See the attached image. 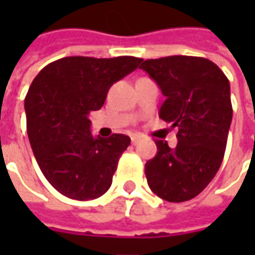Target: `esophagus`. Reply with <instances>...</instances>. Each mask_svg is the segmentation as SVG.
I'll use <instances>...</instances> for the list:
<instances>
[{
    "label": "esophagus",
    "instance_id": "34e87169",
    "mask_svg": "<svg viewBox=\"0 0 255 255\" xmlns=\"http://www.w3.org/2000/svg\"><path fill=\"white\" fill-rule=\"evenodd\" d=\"M130 140H132L133 144H137V143H139V140H140V139H139L137 136H132V137H130Z\"/></svg>",
    "mask_w": 255,
    "mask_h": 255
}]
</instances>
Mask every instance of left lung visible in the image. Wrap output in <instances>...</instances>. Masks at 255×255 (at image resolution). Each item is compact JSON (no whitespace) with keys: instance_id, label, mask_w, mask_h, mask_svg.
Masks as SVG:
<instances>
[{"instance_id":"1","label":"left lung","mask_w":255,"mask_h":255,"mask_svg":"<svg viewBox=\"0 0 255 255\" xmlns=\"http://www.w3.org/2000/svg\"><path fill=\"white\" fill-rule=\"evenodd\" d=\"M166 96L159 116L177 128V146L156 140L146 162L150 190L171 203L191 200L213 180L224 157L233 119L230 82L214 62L173 55L140 65Z\"/></svg>"}]
</instances>
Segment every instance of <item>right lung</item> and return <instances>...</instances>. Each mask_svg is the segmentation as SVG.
<instances>
[{
  "instance_id": "add662e5",
  "label": "right lung",
  "mask_w": 255,
  "mask_h": 255,
  "mask_svg": "<svg viewBox=\"0 0 255 255\" xmlns=\"http://www.w3.org/2000/svg\"><path fill=\"white\" fill-rule=\"evenodd\" d=\"M140 62L134 56H66L35 76L25 98L26 132L39 169L61 194L85 201L109 190L130 137H95L89 113Z\"/></svg>"
}]
</instances>
